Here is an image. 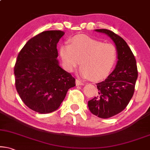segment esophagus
<instances>
[{"mask_svg": "<svg viewBox=\"0 0 150 150\" xmlns=\"http://www.w3.org/2000/svg\"><path fill=\"white\" fill-rule=\"evenodd\" d=\"M76 84L77 86H82V85H84V82L83 81H81V80H79V79H76Z\"/></svg>", "mask_w": 150, "mask_h": 150, "instance_id": "esophagus-1", "label": "esophagus"}]
</instances>
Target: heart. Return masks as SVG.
<instances>
[{"instance_id": "heart-1", "label": "heart", "mask_w": 150, "mask_h": 150, "mask_svg": "<svg viewBox=\"0 0 150 150\" xmlns=\"http://www.w3.org/2000/svg\"><path fill=\"white\" fill-rule=\"evenodd\" d=\"M59 55L67 71H74L81 62L79 75L83 78L99 80L110 73L117 61V51L112 44L79 35L72 38L71 44L61 45Z\"/></svg>"}]
</instances>
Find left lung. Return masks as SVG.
<instances>
[{
  "instance_id": "left-lung-1",
  "label": "left lung",
  "mask_w": 150,
  "mask_h": 150,
  "mask_svg": "<svg viewBox=\"0 0 150 150\" xmlns=\"http://www.w3.org/2000/svg\"><path fill=\"white\" fill-rule=\"evenodd\" d=\"M107 35L116 46L117 64L104 81L97 83L99 95L88 101L92 114L99 118L108 119L123 111L134 92L138 77L137 62L130 48L122 38L110 30L95 29Z\"/></svg>"
}]
</instances>
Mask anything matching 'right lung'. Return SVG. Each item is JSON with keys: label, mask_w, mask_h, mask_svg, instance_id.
<instances>
[{"label": "right lung", "mask_w": 150, "mask_h": 150, "mask_svg": "<svg viewBox=\"0 0 150 150\" xmlns=\"http://www.w3.org/2000/svg\"><path fill=\"white\" fill-rule=\"evenodd\" d=\"M46 31L30 39L18 55L14 67L16 88L24 103L37 112L57 110L75 79L59 66L57 44L64 35Z\"/></svg>", "instance_id": "1"}]
</instances>
